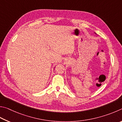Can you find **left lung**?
Returning <instances> with one entry per match:
<instances>
[{"label": "left lung", "mask_w": 122, "mask_h": 122, "mask_svg": "<svg viewBox=\"0 0 122 122\" xmlns=\"http://www.w3.org/2000/svg\"><path fill=\"white\" fill-rule=\"evenodd\" d=\"M95 34H96V33H95Z\"/></svg>", "instance_id": "obj_1"}]
</instances>
